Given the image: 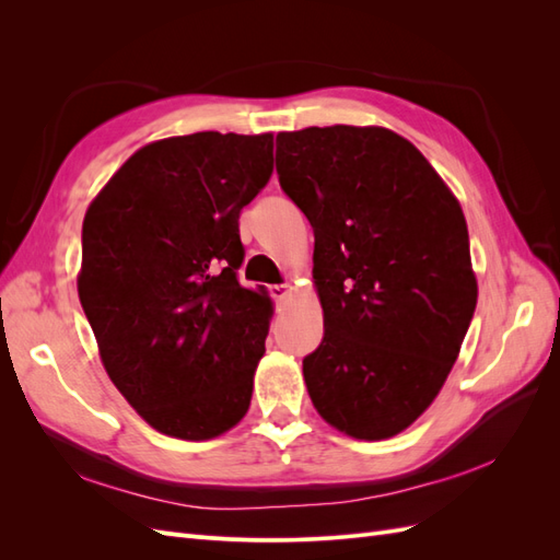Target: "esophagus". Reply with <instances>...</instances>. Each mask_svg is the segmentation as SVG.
Here are the masks:
<instances>
[{"mask_svg":"<svg viewBox=\"0 0 560 560\" xmlns=\"http://www.w3.org/2000/svg\"><path fill=\"white\" fill-rule=\"evenodd\" d=\"M268 292H270V296H273L278 303H282V301L290 299L292 287H290V284H273V287H268Z\"/></svg>","mask_w":560,"mask_h":560,"instance_id":"1","label":"esophagus"}]
</instances>
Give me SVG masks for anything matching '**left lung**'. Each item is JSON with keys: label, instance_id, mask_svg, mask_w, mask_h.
<instances>
[{"label": "left lung", "instance_id": "obj_1", "mask_svg": "<svg viewBox=\"0 0 560 560\" xmlns=\"http://www.w3.org/2000/svg\"><path fill=\"white\" fill-rule=\"evenodd\" d=\"M276 144L282 191L315 233L313 406L354 439L395 436L439 395L477 308L460 202L393 130L303 128Z\"/></svg>", "mask_w": 560, "mask_h": 560}]
</instances>
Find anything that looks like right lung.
I'll return each mask as SVG.
<instances>
[{"instance_id":"obj_1","label":"right lung","mask_w":560,"mask_h":560,"mask_svg":"<svg viewBox=\"0 0 560 560\" xmlns=\"http://www.w3.org/2000/svg\"><path fill=\"white\" fill-rule=\"evenodd\" d=\"M273 175V135L147 144L91 202L79 299L112 383L151 428L189 442L249 409L270 301L245 290L238 219Z\"/></svg>"}]
</instances>
